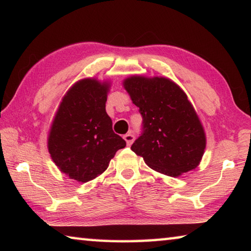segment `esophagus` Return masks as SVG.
<instances>
[{
    "mask_svg": "<svg viewBox=\"0 0 251 251\" xmlns=\"http://www.w3.org/2000/svg\"><path fill=\"white\" fill-rule=\"evenodd\" d=\"M124 139H125V142H126L127 145L130 146L131 144H133V142H134L135 136H134L133 133H127L126 135H124Z\"/></svg>",
    "mask_w": 251,
    "mask_h": 251,
    "instance_id": "esophagus-1",
    "label": "esophagus"
}]
</instances>
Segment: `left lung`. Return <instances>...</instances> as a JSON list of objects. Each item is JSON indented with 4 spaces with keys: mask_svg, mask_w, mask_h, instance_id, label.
I'll return each instance as SVG.
<instances>
[{
    "mask_svg": "<svg viewBox=\"0 0 251 251\" xmlns=\"http://www.w3.org/2000/svg\"><path fill=\"white\" fill-rule=\"evenodd\" d=\"M139 107L142 133L131 151L154 171L178 177L195 169L206 147L196 112L180 87L164 77L133 76L124 82Z\"/></svg>",
    "mask_w": 251,
    "mask_h": 251,
    "instance_id": "8db88e82",
    "label": "left lung"
}]
</instances>
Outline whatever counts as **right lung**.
Returning a JSON list of instances; mask_svg holds the SVG:
<instances>
[{"label": "right lung", "mask_w": 251, "mask_h": 251, "mask_svg": "<svg viewBox=\"0 0 251 251\" xmlns=\"http://www.w3.org/2000/svg\"><path fill=\"white\" fill-rule=\"evenodd\" d=\"M108 85L83 79L66 93L49 136L55 165L71 179L86 182L108 167L109 160L126 142L114 133L107 115Z\"/></svg>", "instance_id": "add662e5"}]
</instances>
